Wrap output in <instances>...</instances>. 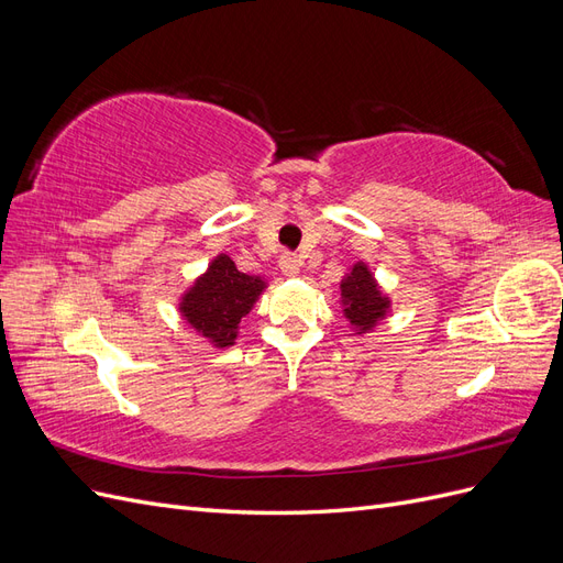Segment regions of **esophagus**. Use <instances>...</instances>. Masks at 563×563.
I'll list each match as a JSON object with an SVG mask.
<instances>
[{
  "mask_svg": "<svg viewBox=\"0 0 563 563\" xmlns=\"http://www.w3.org/2000/svg\"><path fill=\"white\" fill-rule=\"evenodd\" d=\"M300 265H302V261L298 258L296 253H284L282 261H279V267H282V272H284L286 277H296L298 272H300Z\"/></svg>",
  "mask_w": 563,
  "mask_h": 563,
  "instance_id": "obj_1",
  "label": "esophagus"
}]
</instances>
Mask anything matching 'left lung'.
<instances>
[{"label": "left lung", "mask_w": 563, "mask_h": 563, "mask_svg": "<svg viewBox=\"0 0 563 563\" xmlns=\"http://www.w3.org/2000/svg\"><path fill=\"white\" fill-rule=\"evenodd\" d=\"M340 296H343L345 317L360 333L376 327L389 308V300L380 294L376 279L364 263H356L340 284Z\"/></svg>", "instance_id": "obj_1"}]
</instances>
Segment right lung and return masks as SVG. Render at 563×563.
<instances>
[{"mask_svg": "<svg viewBox=\"0 0 563 563\" xmlns=\"http://www.w3.org/2000/svg\"><path fill=\"white\" fill-rule=\"evenodd\" d=\"M263 288L265 282L261 277L244 275L225 253H220L207 275L199 277L185 294L180 312L216 347H230L234 345L240 321L251 312Z\"/></svg>", "mask_w": 563, "mask_h": 563, "instance_id": "1", "label": "right lung"}]
</instances>
